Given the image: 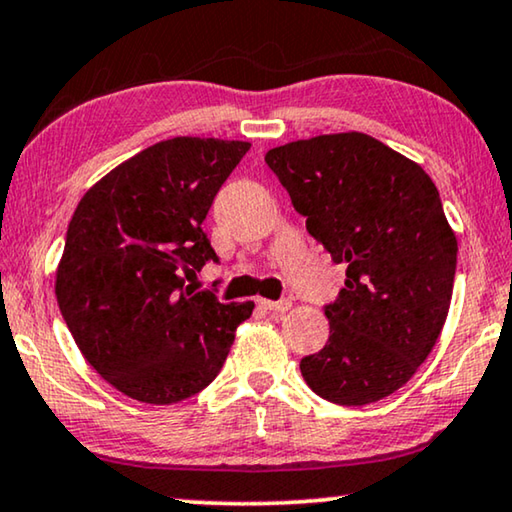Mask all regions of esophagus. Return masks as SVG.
Here are the masks:
<instances>
[{
	"instance_id": "1",
	"label": "esophagus",
	"mask_w": 512,
	"mask_h": 512,
	"mask_svg": "<svg viewBox=\"0 0 512 512\" xmlns=\"http://www.w3.org/2000/svg\"><path fill=\"white\" fill-rule=\"evenodd\" d=\"M257 303H259V308H264V310H269V312H285V310L292 308V303H289L287 299H285V301H269V299H259Z\"/></svg>"
}]
</instances>
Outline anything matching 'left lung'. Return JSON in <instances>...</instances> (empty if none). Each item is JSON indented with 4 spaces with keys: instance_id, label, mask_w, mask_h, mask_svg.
Segmentation results:
<instances>
[{
    "instance_id": "1",
    "label": "left lung",
    "mask_w": 512,
    "mask_h": 512,
    "mask_svg": "<svg viewBox=\"0 0 512 512\" xmlns=\"http://www.w3.org/2000/svg\"><path fill=\"white\" fill-rule=\"evenodd\" d=\"M266 165L347 280L329 342L301 358L319 398L361 407L402 388L451 308L457 239L425 170L365 133L317 135L266 151Z\"/></svg>"
}]
</instances>
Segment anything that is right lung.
<instances>
[{"label": "right lung", "instance_id": "obj_1", "mask_svg": "<svg viewBox=\"0 0 512 512\" xmlns=\"http://www.w3.org/2000/svg\"><path fill=\"white\" fill-rule=\"evenodd\" d=\"M250 142L172 137L94 183L66 232L55 294L87 363L128 398L174 404L218 377L255 303L186 280L218 262L202 230Z\"/></svg>", "mask_w": 512, "mask_h": 512}]
</instances>
